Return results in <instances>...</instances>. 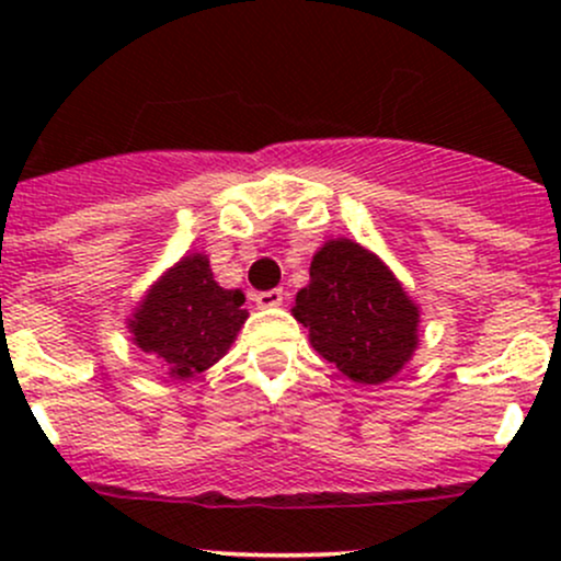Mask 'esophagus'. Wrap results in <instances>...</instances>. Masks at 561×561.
<instances>
[{
  "mask_svg": "<svg viewBox=\"0 0 561 561\" xmlns=\"http://www.w3.org/2000/svg\"><path fill=\"white\" fill-rule=\"evenodd\" d=\"M282 300H285V293H282V289H266V293L255 295L259 308H276V306H282Z\"/></svg>",
  "mask_w": 561,
  "mask_h": 561,
  "instance_id": "esophagus-1",
  "label": "esophagus"
}]
</instances>
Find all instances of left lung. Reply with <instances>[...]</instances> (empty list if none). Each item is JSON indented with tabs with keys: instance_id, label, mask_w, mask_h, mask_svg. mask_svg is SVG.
<instances>
[{
	"instance_id": "8db88e82",
	"label": "left lung",
	"mask_w": 561,
	"mask_h": 561,
	"mask_svg": "<svg viewBox=\"0 0 561 561\" xmlns=\"http://www.w3.org/2000/svg\"><path fill=\"white\" fill-rule=\"evenodd\" d=\"M293 317L308 327L319 356L362 385L388 382L420 345L416 302L375 253L345 237L313 255Z\"/></svg>"
}]
</instances>
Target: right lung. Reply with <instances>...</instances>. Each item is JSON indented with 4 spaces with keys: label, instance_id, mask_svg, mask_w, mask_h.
Instances as JSON below:
<instances>
[{
    "label": "right lung",
    "instance_id": "obj_1",
    "mask_svg": "<svg viewBox=\"0 0 561 561\" xmlns=\"http://www.w3.org/2000/svg\"><path fill=\"white\" fill-rule=\"evenodd\" d=\"M242 302V289H224L214 279L208 255L192 253L147 289L128 332L173 379H190L227 356L248 319Z\"/></svg>",
    "mask_w": 561,
    "mask_h": 561
}]
</instances>
